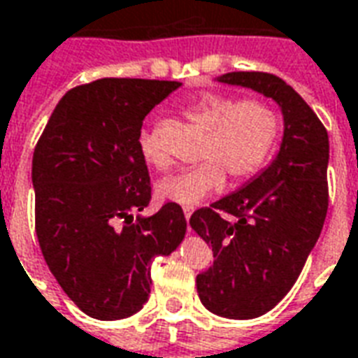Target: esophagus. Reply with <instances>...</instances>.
<instances>
[{"label": "esophagus", "instance_id": "34e87169", "mask_svg": "<svg viewBox=\"0 0 358 358\" xmlns=\"http://www.w3.org/2000/svg\"><path fill=\"white\" fill-rule=\"evenodd\" d=\"M192 213H194V207H184V217H186V220H189Z\"/></svg>", "mask_w": 358, "mask_h": 358}]
</instances>
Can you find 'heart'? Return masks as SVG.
I'll use <instances>...</instances> for the list:
<instances>
[{
  "mask_svg": "<svg viewBox=\"0 0 358 358\" xmlns=\"http://www.w3.org/2000/svg\"><path fill=\"white\" fill-rule=\"evenodd\" d=\"M182 115L205 132L201 163L171 174L157 184L163 201L192 207L218 192L226 175L234 182L255 174L274 148L280 130L278 113L261 99L234 101L226 95L205 94L187 101ZM140 151L145 163L164 166L166 159L151 136L140 138Z\"/></svg>",
  "mask_w": 358,
  "mask_h": 358,
  "instance_id": "b5f03b06",
  "label": "heart"
}]
</instances>
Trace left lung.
Returning <instances> with one entry per match:
<instances>
[{"label":"left lung","instance_id":"left-lung-1","mask_svg":"<svg viewBox=\"0 0 358 358\" xmlns=\"http://www.w3.org/2000/svg\"><path fill=\"white\" fill-rule=\"evenodd\" d=\"M217 82L270 97L284 118L272 163L189 218L215 257L195 280L199 299L215 315L249 320L284 299L320 238L330 141L315 110L274 74L226 73Z\"/></svg>","mask_w":358,"mask_h":358}]
</instances>
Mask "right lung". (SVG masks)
Masks as SVG:
<instances>
[{"instance_id": "obj_1", "label": "right lung", "mask_w": 358, "mask_h": 358, "mask_svg": "<svg viewBox=\"0 0 358 358\" xmlns=\"http://www.w3.org/2000/svg\"><path fill=\"white\" fill-rule=\"evenodd\" d=\"M182 84L101 78L66 92L34 149L36 234L63 292L92 318L136 315L151 292V261L186 234L178 203L151 199L140 151L143 118Z\"/></svg>"}]
</instances>
